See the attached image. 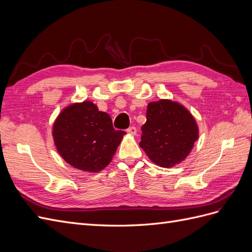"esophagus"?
<instances>
[{"label":"esophagus","instance_id":"esophagus-1","mask_svg":"<svg viewBox=\"0 0 252 252\" xmlns=\"http://www.w3.org/2000/svg\"><path fill=\"white\" fill-rule=\"evenodd\" d=\"M126 131H127L128 133H130V134L134 135V134L136 133V128H135L134 126H131V127H129Z\"/></svg>","mask_w":252,"mask_h":252}]
</instances>
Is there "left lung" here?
Wrapping results in <instances>:
<instances>
[{"label": "left lung", "mask_w": 252, "mask_h": 252, "mask_svg": "<svg viewBox=\"0 0 252 252\" xmlns=\"http://www.w3.org/2000/svg\"><path fill=\"white\" fill-rule=\"evenodd\" d=\"M142 126L140 147L152 162L170 168L181 163L199 138V127L184 106L170 100L151 102Z\"/></svg>", "instance_id": "left-lung-1"}]
</instances>
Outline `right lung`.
I'll return each mask as SVG.
<instances>
[{
    "mask_svg": "<svg viewBox=\"0 0 252 252\" xmlns=\"http://www.w3.org/2000/svg\"><path fill=\"white\" fill-rule=\"evenodd\" d=\"M125 131L116 130L108 113L90 101L67 106L57 118L52 136L57 150L75 169L103 170L116 154Z\"/></svg>",
    "mask_w": 252,
    "mask_h": 252,
    "instance_id": "add662e5",
    "label": "right lung"
}]
</instances>
